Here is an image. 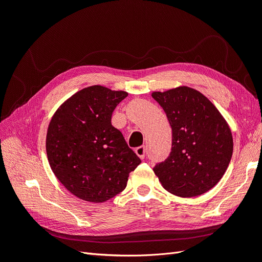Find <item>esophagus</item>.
Masks as SVG:
<instances>
[{
	"mask_svg": "<svg viewBox=\"0 0 262 262\" xmlns=\"http://www.w3.org/2000/svg\"><path fill=\"white\" fill-rule=\"evenodd\" d=\"M145 150H146L145 146H139L136 148V153L141 158V160H143V158L145 157Z\"/></svg>",
	"mask_w": 262,
	"mask_h": 262,
	"instance_id": "34e87169",
	"label": "esophagus"
}]
</instances>
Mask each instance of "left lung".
I'll return each instance as SVG.
<instances>
[{"instance_id":"8db88e82","label":"left lung","mask_w":262,"mask_h":262,"mask_svg":"<svg viewBox=\"0 0 262 262\" xmlns=\"http://www.w3.org/2000/svg\"><path fill=\"white\" fill-rule=\"evenodd\" d=\"M172 130L171 152L154 167L168 192L196 196L209 191L225 173L233 155V136L217 108L199 91L179 86L153 92Z\"/></svg>"}]
</instances>
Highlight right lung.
Segmentation results:
<instances>
[{"instance_id":"add662e5","label":"right lung","mask_w":262,"mask_h":262,"mask_svg":"<svg viewBox=\"0 0 262 262\" xmlns=\"http://www.w3.org/2000/svg\"><path fill=\"white\" fill-rule=\"evenodd\" d=\"M128 93L101 85L72 95L52 116L46 138L50 167L80 199L101 203L120 193L141 160L112 124Z\"/></svg>"}]
</instances>
